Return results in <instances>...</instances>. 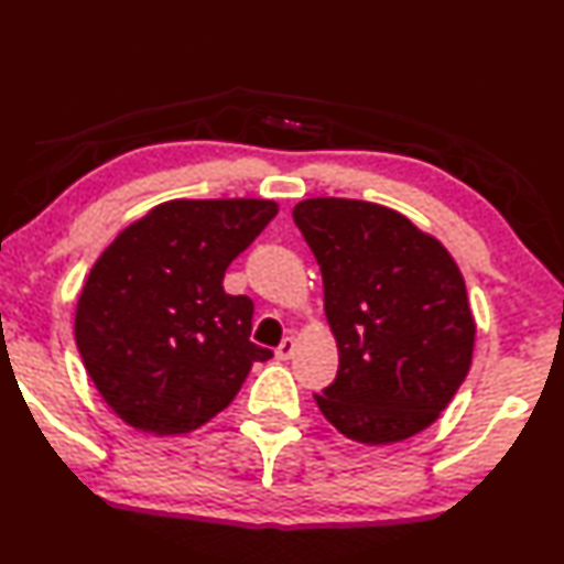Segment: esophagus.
Listing matches in <instances>:
<instances>
[{
	"instance_id": "obj_1",
	"label": "esophagus",
	"mask_w": 564,
	"mask_h": 564,
	"mask_svg": "<svg viewBox=\"0 0 564 564\" xmlns=\"http://www.w3.org/2000/svg\"><path fill=\"white\" fill-rule=\"evenodd\" d=\"M294 349H296V345H294V339L292 337H284L282 339V345L274 349V356H278L280 361H286V359H292V354H294Z\"/></svg>"
}]
</instances>
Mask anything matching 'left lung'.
Returning a JSON list of instances; mask_svg holds the SVG:
<instances>
[{"instance_id":"1","label":"left lung","mask_w":564,"mask_h":564,"mask_svg":"<svg viewBox=\"0 0 564 564\" xmlns=\"http://www.w3.org/2000/svg\"><path fill=\"white\" fill-rule=\"evenodd\" d=\"M294 223L318 260L339 368L315 404L364 445L406 441L441 416L471 366L476 323L455 260L386 205L308 198Z\"/></svg>"}]
</instances>
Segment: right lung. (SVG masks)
<instances>
[{
  "instance_id": "1",
  "label": "right lung",
  "mask_w": 564,
  "mask_h": 564,
  "mask_svg": "<svg viewBox=\"0 0 564 564\" xmlns=\"http://www.w3.org/2000/svg\"><path fill=\"white\" fill-rule=\"evenodd\" d=\"M278 215L263 198L167 200L107 246L78 296L74 335L102 400L135 431L191 433L272 351L251 341L253 301L223 280Z\"/></svg>"
}]
</instances>
